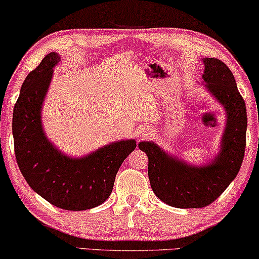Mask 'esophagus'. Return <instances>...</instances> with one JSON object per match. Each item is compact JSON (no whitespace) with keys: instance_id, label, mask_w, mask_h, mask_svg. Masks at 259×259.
Listing matches in <instances>:
<instances>
[{"instance_id":"obj_1","label":"esophagus","mask_w":259,"mask_h":259,"mask_svg":"<svg viewBox=\"0 0 259 259\" xmlns=\"http://www.w3.org/2000/svg\"><path fill=\"white\" fill-rule=\"evenodd\" d=\"M145 135H147V134H146V131H145V130H143V131H141V132H140V133H139V137H140V138H142V137H145Z\"/></svg>"}]
</instances>
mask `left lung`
<instances>
[{
  "label": "left lung",
  "instance_id": "1",
  "mask_svg": "<svg viewBox=\"0 0 259 259\" xmlns=\"http://www.w3.org/2000/svg\"><path fill=\"white\" fill-rule=\"evenodd\" d=\"M205 87L227 112L221 150L208 164L193 166L170 156L154 142L142 141L139 148L148 156L150 186L158 199L177 208H201L221 196L237 176L245 150L248 118L235 77L219 59H204Z\"/></svg>",
  "mask_w": 259,
  "mask_h": 259
}]
</instances>
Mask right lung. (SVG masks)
Wrapping results in <instances>:
<instances>
[{
    "label": "right lung",
    "mask_w": 259,
    "mask_h": 259,
    "mask_svg": "<svg viewBox=\"0 0 259 259\" xmlns=\"http://www.w3.org/2000/svg\"><path fill=\"white\" fill-rule=\"evenodd\" d=\"M59 61L57 53L47 54L23 83L13 114L16 161L27 184L39 196L59 208L84 210L110 197L118 170L137 142H113L84 157L71 158L47 140L41 126V105Z\"/></svg>",
    "instance_id": "right-lung-1"
}]
</instances>
